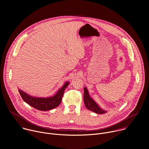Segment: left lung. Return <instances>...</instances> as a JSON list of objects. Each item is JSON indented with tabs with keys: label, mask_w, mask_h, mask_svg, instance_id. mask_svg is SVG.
Returning <instances> with one entry per match:
<instances>
[{
	"label": "left lung",
	"mask_w": 149,
	"mask_h": 149,
	"mask_svg": "<svg viewBox=\"0 0 149 149\" xmlns=\"http://www.w3.org/2000/svg\"><path fill=\"white\" fill-rule=\"evenodd\" d=\"M84 101L85 105L87 109L91 110L97 114H102L107 111L102 110L100 106L95 102V101L90 96L88 91L86 87L84 88Z\"/></svg>",
	"instance_id": "left-lung-1"
}]
</instances>
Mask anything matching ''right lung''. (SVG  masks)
Listing matches in <instances>:
<instances>
[{
    "label": "right lung",
    "instance_id": "right-lung-1",
    "mask_svg": "<svg viewBox=\"0 0 149 149\" xmlns=\"http://www.w3.org/2000/svg\"><path fill=\"white\" fill-rule=\"evenodd\" d=\"M69 84L70 82H66L54 95L49 97H33L22 90H18L23 100L32 107L40 111H48L57 107L61 104L63 93Z\"/></svg>",
    "mask_w": 149,
    "mask_h": 149
}]
</instances>
